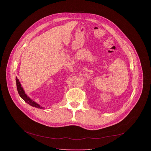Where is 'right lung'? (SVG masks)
<instances>
[{
    "label": "right lung",
    "instance_id": "1",
    "mask_svg": "<svg viewBox=\"0 0 151 151\" xmlns=\"http://www.w3.org/2000/svg\"><path fill=\"white\" fill-rule=\"evenodd\" d=\"M16 82H17V90H18V92L19 94L20 97L24 100L26 103H27L28 104H29L30 105L34 107H35V108H42V106H40L38 104H37L36 102H35L34 101L32 100L29 97H27V95L24 92V91L23 90L22 88L21 87V83L19 81V80L18 79L17 77H16Z\"/></svg>",
    "mask_w": 151,
    "mask_h": 151
}]
</instances>
